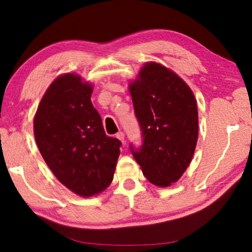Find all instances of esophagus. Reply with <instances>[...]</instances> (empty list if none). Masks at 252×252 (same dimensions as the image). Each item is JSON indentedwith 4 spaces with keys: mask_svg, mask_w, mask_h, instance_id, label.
Segmentation results:
<instances>
[{
    "mask_svg": "<svg viewBox=\"0 0 252 252\" xmlns=\"http://www.w3.org/2000/svg\"><path fill=\"white\" fill-rule=\"evenodd\" d=\"M116 137L119 139V141H121L123 144L125 143V134L123 133V131H119V133H117L116 134Z\"/></svg>",
    "mask_w": 252,
    "mask_h": 252,
    "instance_id": "esophagus-1",
    "label": "esophagus"
}]
</instances>
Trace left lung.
<instances>
[{
  "label": "left lung",
  "mask_w": 252,
  "mask_h": 252,
  "mask_svg": "<svg viewBox=\"0 0 252 252\" xmlns=\"http://www.w3.org/2000/svg\"><path fill=\"white\" fill-rule=\"evenodd\" d=\"M143 143L129 150L146 179L170 187L182 176L194 154L199 123L192 90L159 63H146L129 85Z\"/></svg>",
  "instance_id": "8db88e82"
}]
</instances>
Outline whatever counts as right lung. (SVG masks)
Wrapping results in <instances>:
<instances>
[{
    "label": "right lung",
    "instance_id": "right-lung-1",
    "mask_svg": "<svg viewBox=\"0 0 252 252\" xmlns=\"http://www.w3.org/2000/svg\"><path fill=\"white\" fill-rule=\"evenodd\" d=\"M92 85L73 73L58 77L34 117V137L58 180L76 194L92 196L111 183L122 142L107 136L90 100Z\"/></svg>",
    "mask_w": 252,
    "mask_h": 252
}]
</instances>
